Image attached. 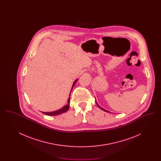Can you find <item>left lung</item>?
Returning <instances> with one entry per match:
<instances>
[{"label": "left lung", "mask_w": 161, "mask_h": 161, "mask_svg": "<svg viewBox=\"0 0 161 161\" xmlns=\"http://www.w3.org/2000/svg\"><path fill=\"white\" fill-rule=\"evenodd\" d=\"M97 106H98V107H100V108H101V110H103V111H104V112H110L109 111H108V110H105L104 108H102V107H100V106H99V105H98L97 103Z\"/></svg>", "instance_id": "1"}]
</instances>
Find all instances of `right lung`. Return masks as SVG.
I'll list each match as a JSON object with an SVG mask.
<instances>
[{
	"label": "right lung",
	"mask_w": 161,
	"mask_h": 161,
	"mask_svg": "<svg viewBox=\"0 0 161 161\" xmlns=\"http://www.w3.org/2000/svg\"><path fill=\"white\" fill-rule=\"evenodd\" d=\"M77 80H78V79H77V80L74 82L73 84H72V89H71V91H72V89L73 87L74 86V85L76 83ZM71 91L70 92L69 97L70 96ZM69 104H70V97H69V98H68V104L66 105L65 106L62 107L60 109L57 110H56V111H54V112H42L43 114H45V115H49V116H55V115H60L61 114H63V113H64V112H67V111L68 110V109H69Z\"/></svg>",
	"instance_id": "add662e5"
}]
</instances>
